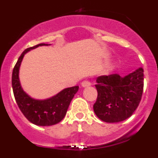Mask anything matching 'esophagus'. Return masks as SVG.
<instances>
[{
	"label": "esophagus",
	"mask_w": 158,
	"mask_h": 158,
	"mask_svg": "<svg viewBox=\"0 0 158 158\" xmlns=\"http://www.w3.org/2000/svg\"><path fill=\"white\" fill-rule=\"evenodd\" d=\"M91 85V83L89 81H84L81 82V86L84 88L89 87V86Z\"/></svg>",
	"instance_id": "esophagus-1"
}]
</instances>
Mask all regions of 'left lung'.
<instances>
[{"label": "left lung", "mask_w": 158, "mask_h": 158, "mask_svg": "<svg viewBox=\"0 0 158 158\" xmlns=\"http://www.w3.org/2000/svg\"><path fill=\"white\" fill-rule=\"evenodd\" d=\"M142 67L125 77L117 73L96 78L98 93L95 114L106 123H118L131 117L139 106L144 86Z\"/></svg>", "instance_id": "obj_1"}]
</instances>
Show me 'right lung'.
<instances>
[{
  "mask_svg": "<svg viewBox=\"0 0 158 158\" xmlns=\"http://www.w3.org/2000/svg\"><path fill=\"white\" fill-rule=\"evenodd\" d=\"M48 45L51 44L40 43L26 49L18 58L17 62L14 66L12 77L13 94L19 110L28 121L35 125L43 127L52 126L63 119L71 100L79 89L78 86L67 88L55 96L46 100L31 98L23 91L19 81V71L24 54L31 50L41 46Z\"/></svg>",
  "mask_w": 158,
  "mask_h": 158,
  "instance_id": "obj_1",
  "label": "right lung"
}]
</instances>
